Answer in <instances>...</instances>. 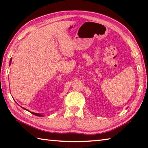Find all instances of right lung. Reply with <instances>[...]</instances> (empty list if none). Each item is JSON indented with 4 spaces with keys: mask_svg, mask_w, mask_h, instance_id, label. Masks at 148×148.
Wrapping results in <instances>:
<instances>
[{
    "mask_svg": "<svg viewBox=\"0 0 148 148\" xmlns=\"http://www.w3.org/2000/svg\"><path fill=\"white\" fill-rule=\"evenodd\" d=\"M11 61H12V59H10V63H11ZM22 108H23V107H22ZM23 108L24 110H27V109L24 108ZM27 111H29V110H27ZM31 112V114H32L35 115V116H43V115H42V114H38V113H34V112Z\"/></svg>",
    "mask_w": 148,
    "mask_h": 148,
    "instance_id": "right-lung-1",
    "label": "right lung"
}]
</instances>
